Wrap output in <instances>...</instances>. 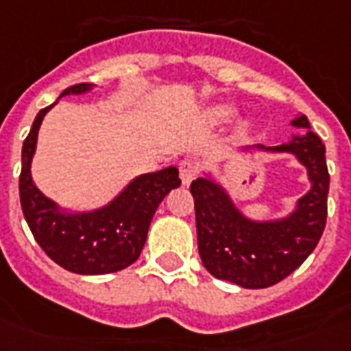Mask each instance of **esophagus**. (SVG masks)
<instances>
[{
    "mask_svg": "<svg viewBox=\"0 0 351 351\" xmlns=\"http://www.w3.org/2000/svg\"><path fill=\"white\" fill-rule=\"evenodd\" d=\"M198 172H200V166H198L196 160H193V158L181 160V165H179V176H181L183 185H189V183L198 176Z\"/></svg>",
    "mask_w": 351,
    "mask_h": 351,
    "instance_id": "34e87169",
    "label": "esophagus"
}]
</instances>
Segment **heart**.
<instances>
[{
	"label": "heart",
	"instance_id": "b5f03b06",
	"mask_svg": "<svg viewBox=\"0 0 351 351\" xmlns=\"http://www.w3.org/2000/svg\"><path fill=\"white\" fill-rule=\"evenodd\" d=\"M215 116L221 117V119H224V117L230 116V108H217V110H215Z\"/></svg>",
	"mask_w": 351,
	"mask_h": 351
}]
</instances>
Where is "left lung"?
Returning <instances> with one entry per match:
<instances>
[{"label":"left lung","instance_id":"1","mask_svg":"<svg viewBox=\"0 0 351 351\" xmlns=\"http://www.w3.org/2000/svg\"><path fill=\"white\" fill-rule=\"evenodd\" d=\"M291 123L311 129L306 116ZM267 149L293 153L308 168L312 189L284 221H249L211 179L198 178L191 183L204 267L213 277L250 290L273 286L298 269L316 249L327 221L329 172L322 138L306 130L303 138Z\"/></svg>","mask_w":351,"mask_h":351}]
</instances>
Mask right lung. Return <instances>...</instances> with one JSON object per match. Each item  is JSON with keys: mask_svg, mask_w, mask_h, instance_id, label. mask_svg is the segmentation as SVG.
<instances>
[{"mask_svg": "<svg viewBox=\"0 0 351 351\" xmlns=\"http://www.w3.org/2000/svg\"><path fill=\"white\" fill-rule=\"evenodd\" d=\"M89 84H74L63 95L88 91ZM56 104V102H53ZM52 104V106H53ZM35 117L22 147L20 204L25 222L46 256L63 269L78 275H104L129 267L144 249L151 219L158 204L172 189L181 185L178 168L140 176L110 206L93 213H61L32 179V158L40 121L48 110Z\"/></svg>", "mask_w": 351, "mask_h": 351, "instance_id": "1", "label": "right lung"}]
</instances>
